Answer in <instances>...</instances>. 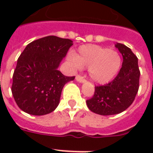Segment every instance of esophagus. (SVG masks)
Here are the masks:
<instances>
[{"instance_id": "1", "label": "esophagus", "mask_w": 153, "mask_h": 153, "mask_svg": "<svg viewBox=\"0 0 153 153\" xmlns=\"http://www.w3.org/2000/svg\"><path fill=\"white\" fill-rule=\"evenodd\" d=\"M75 79H76L77 82H80V83H84V82H86V80H85L82 77L79 76V75H77Z\"/></svg>"}]
</instances>
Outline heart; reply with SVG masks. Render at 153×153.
I'll return each instance as SVG.
<instances>
[{"instance_id":"heart-1","label":"heart","mask_w":153,"mask_h":153,"mask_svg":"<svg viewBox=\"0 0 153 153\" xmlns=\"http://www.w3.org/2000/svg\"><path fill=\"white\" fill-rule=\"evenodd\" d=\"M69 60L77 68L88 67L89 76L98 84L111 81L121 65V56L117 51L94 44L81 46L75 55H70Z\"/></svg>"}]
</instances>
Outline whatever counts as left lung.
Wrapping results in <instances>:
<instances>
[{
  "label": "left lung",
  "instance_id": "obj_1",
  "mask_svg": "<svg viewBox=\"0 0 153 153\" xmlns=\"http://www.w3.org/2000/svg\"><path fill=\"white\" fill-rule=\"evenodd\" d=\"M123 62L118 74L109 83L95 86L94 94L86 100L90 110L100 115H114L125 111L133 103L139 89L138 59L131 49L117 43Z\"/></svg>",
  "mask_w": 153,
  "mask_h": 153
}]
</instances>
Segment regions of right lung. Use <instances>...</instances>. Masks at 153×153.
Segmentation results:
<instances>
[{
	"instance_id": "1",
	"label": "right lung",
	"mask_w": 153,
	"mask_h": 153,
	"mask_svg": "<svg viewBox=\"0 0 153 153\" xmlns=\"http://www.w3.org/2000/svg\"><path fill=\"white\" fill-rule=\"evenodd\" d=\"M73 41L49 36L32 41L20 57L13 76L12 93L20 109L41 116L54 111L67 82L74 76H65L58 70Z\"/></svg>"
}]
</instances>
